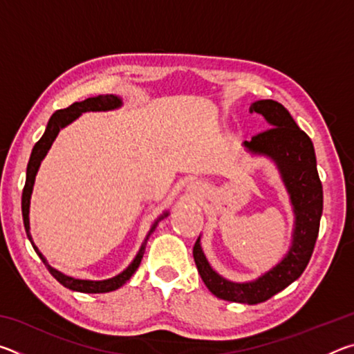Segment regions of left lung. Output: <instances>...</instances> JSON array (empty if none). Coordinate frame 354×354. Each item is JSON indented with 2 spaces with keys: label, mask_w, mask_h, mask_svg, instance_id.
<instances>
[{
  "label": "left lung",
  "mask_w": 354,
  "mask_h": 354,
  "mask_svg": "<svg viewBox=\"0 0 354 354\" xmlns=\"http://www.w3.org/2000/svg\"><path fill=\"white\" fill-rule=\"evenodd\" d=\"M250 112L261 113L270 128L254 136L250 142L245 140L243 147L251 154L267 156L277 165L295 214L292 245L283 261L248 283H232L220 277L209 266L200 237L194 247V259L203 283L215 297L226 301L257 304L298 279L309 263L319 236L323 189L313 142L298 128L289 111L278 101L261 100L250 106Z\"/></svg>",
  "instance_id": "left-lung-1"
}]
</instances>
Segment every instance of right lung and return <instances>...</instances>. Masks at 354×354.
Segmentation results:
<instances>
[{
  "label": "right lung",
  "mask_w": 354,
  "mask_h": 354,
  "mask_svg": "<svg viewBox=\"0 0 354 354\" xmlns=\"http://www.w3.org/2000/svg\"><path fill=\"white\" fill-rule=\"evenodd\" d=\"M122 104H123L122 103V98L117 97V95H98V97H92V98H87V100H84V101H80V103H73L71 106H68L67 109L56 111L51 115L50 122H48L44 136H41L40 140L34 145L32 153H31V158H29V162H28L26 183H25V189H23V195H21V214H23V223H25L26 234H28L29 241H31V243H32L35 253L39 254L41 262L45 263L48 270H50V273L59 281V283H61L64 287H67V289H70V290H76V292H82V293H104V292L117 290L118 287H122L131 277H133L137 268H139L140 261H142V257H143V253H145L147 241H148V237L151 236V232L154 231V227L158 226V221L162 220L164 217H167V215H169V212H164L158 220L154 221V225L151 226V230H149L148 236L145 237V241H143L142 247L139 250V253H137V256L134 257V261L131 262L129 266L124 268L122 273L117 274V277L109 278V279H103V281L76 279V278L67 277V274H64V273H61L59 270H56V268H53L50 263L46 262L45 256L40 253L39 248L35 247V243L32 242L31 232H29V205H31V195H32V189H34L35 175H37L41 160H44V158L46 156L48 149L51 148L53 142H55V139H56L57 134H59V131L67 127V124H70L71 122H75V120L80 117L81 113H84V112L113 111V109H118V107L122 106Z\"/></svg>",
  "instance_id": "add662e5"
}]
</instances>
